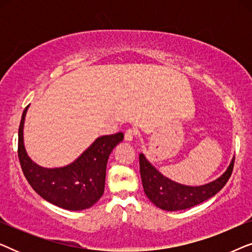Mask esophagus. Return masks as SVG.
Listing matches in <instances>:
<instances>
[{
	"label": "esophagus",
	"instance_id": "esophagus-1",
	"mask_svg": "<svg viewBox=\"0 0 252 252\" xmlns=\"http://www.w3.org/2000/svg\"><path fill=\"white\" fill-rule=\"evenodd\" d=\"M135 135H136V133L134 132L133 129L126 130V133H125V140L127 141V142H132V141L134 140V137H135Z\"/></svg>",
	"mask_w": 252,
	"mask_h": 252
}]
</instances>
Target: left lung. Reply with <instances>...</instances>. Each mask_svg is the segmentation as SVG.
Segmentation results:
<instances>
[{
    "label": "left lung",
    "instance_id": "obj_1",
    "mask_svg": "<svg viewBox=\"0 0 252 252\" xmlns=\"http://www.w3.org/2000/svg\"><path fill=\"white\" fill-rule=\"evenodd\" d=\"M234 160L235 157L232 158L226 171L216 180L202 186H187L165 177L143 154H140V174L144 194L157 208L165 211H180L192 208L208 201L221 190L232 174Z\"/></svg>",
    "mask_w": 252,
    "mask_h": 252
}]
</instances>
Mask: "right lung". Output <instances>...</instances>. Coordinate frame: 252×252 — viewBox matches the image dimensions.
I'll return each instance as SVG.
<instances>
[{
  "instance_id": "1",
  "label": "right lung",
  "mask_w": 252,
  "mask_h": 252,
  "mask_svg": "<svg viewBox=\"0 0 252 252\" xmlns=\"http://www.w3.org/2000/svg\"><path fill=\"white\" fill-rule=\"evenodd\" d=\"M30 105L24 110L18 132V157L24 175L41 197L70 211L95 204L104 192L106 164L112 150L123 142L124 134L96 139L77 159L62 167H43L31 159L24 144V124Z\"/></svg>"
}]
</instances>
